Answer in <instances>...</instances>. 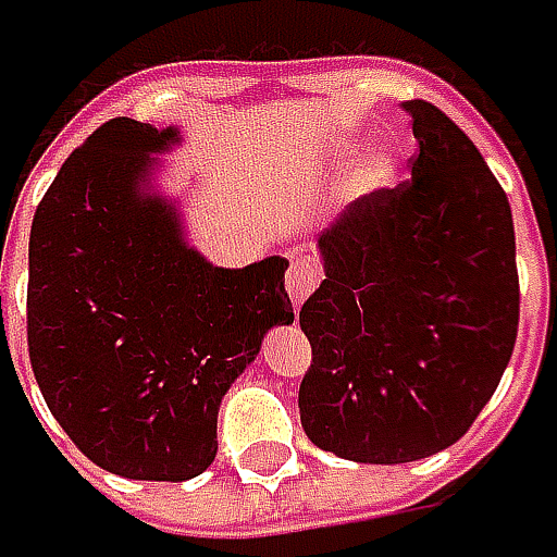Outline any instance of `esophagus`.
I'll return each mask as SVG.
<instances>
[{
  "mask_svg": "<svg viewBox=\"0 0 557 557\" xmlns=\"http://www.w3.org/2000/svg\"><path fill=\"white\" fill-rule=\"evenodd\" d=\"M317 282H320V265L313 263V260H294L292 269H288V275H285V288H288V297H292L294 307H300L310 292L317 288Z\"/></svg>",
  "mask_w": 557,
  "mask_h": 557,
  "instance_id": "esophagus-1",
  "label": "esophagus"
}]
</instances>
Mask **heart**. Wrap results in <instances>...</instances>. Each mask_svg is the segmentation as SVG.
<instances>
[{
    "label": "heart",
    "mask_w": 557,
    "mask_h": 557,
    "mask_svg": "<svg viewBox=\"0 0 557 557\" xmlns=\"http://www.w3.org/2000/svg\"><path fill=\"white\" fill-rule=\"evenodd\" d=\"M357 153H360V140H354V137H335V140H329L322 159H325V165L342 169V165H350L357 159ZM398 178H401L398 156L392 153V150H373V153H367L354 165L350 190H354V197H379V194L392 190L398 184Z\"/></svg>",
    "instance_id": "obj_1"
}]
</instances>
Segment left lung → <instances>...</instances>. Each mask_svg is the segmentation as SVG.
<instances>
[{"mask_svg": "<svg viewBox=\"0 0 557 557\" xmlns=\"http://www.w3.org/2000/svg\"><path fill=\"white\" fill-rule=\"evenodd\" d=\"M410 182L360 197L320 237L322 285L300 307L313 363L310 442L357 463L455 445L495 395L520 317L511 203L442 109L407 99Z\"/></svg>", "mask_w": 557, "mask_h": 557, "instance_id": "1", "label": "left lung"}]
</instances>
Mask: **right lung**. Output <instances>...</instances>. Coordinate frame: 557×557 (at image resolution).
<instances>
[{
	"label": "right lung",
	"mask_w": 557,
	"mask_h": 557,
	"mask_svg": "<svg viewBox=\"0 0 557 557\" xmlns=\"http://www.w3.org/2000/svg\"><path fill=\"white\" fill-rule=\"evenodd\" d=\"M178 125L112 119L65 159L30 225L27 348L46 407L97 467L182 483L215 460L225 392L292 325L285 257L244 269L190 244L159 156Z\"/></svg>",
	"instance_id": "1"
}]
</instances>
